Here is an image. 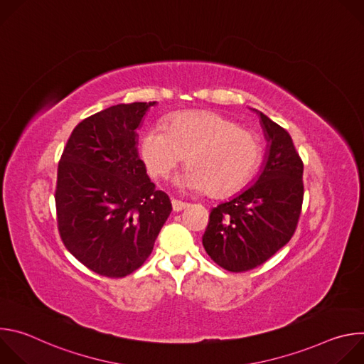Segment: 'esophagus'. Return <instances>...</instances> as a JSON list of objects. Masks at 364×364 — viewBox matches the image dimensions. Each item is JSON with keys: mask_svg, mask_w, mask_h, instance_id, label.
<instances>
[{"mask_svg": "<svg viewBox=\"0 0 364 364\" xmlns=\"http://www.w3.org/2000/svg\"><path fill=\"white\" fill-rule=\"evenodd\" d=\"M171 204H173V210H174V212H181V210H184L186 207L188 205V203L181 201V200H177V198H173V200H171Z\"/></svg>", "mask_w": 364, "mask_h": 364, "instance_id": "1", "label": "esophagus"}]
</instances>
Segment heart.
I'll use <instances>...</instances> for the list:
<instances>
[{
    "mask_svg": "<svg viewBox=\"0 0 364 364\" xmlns=\"http://www.w3.org/2000/svg\"><path fill=\"white\" fill-rule=\"evenodd\" d=\"M139 149L154 178H168L187 155L190 167L177 178V186L198 193L210 190L213 196L242 188L261 163L257 136L213 111L177 114L168 128L148 127Z\"/></svg>",
    "mask_w": 364,
    "mask_h": 364,
    "instance_id": "b5f03b06",
    "label": "heart"
}]
</instances>
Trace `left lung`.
I'll return each mask as SVG.
<instances>
[{"label": "left lung", "mask_w": 364, "mask_h": 364, "mask_svg": "<svg viewBox=\"0 0 364 364\" xmlns=\"http://www.w3.org/2000/svg\"><path fill=\"white\" fill-rule=\"evenodd\" d=\"M253 111L268 141L264 170L247 190L212 209L203 235L207 255L230 272L262 265L291 240L304 198V164L291 135Z\"/></svg>", "instance_id": "left-lung-1"}]
</instances>
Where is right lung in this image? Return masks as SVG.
<instances>
[{"instance_id":"right-lung-1","label":"right lung","mask_w":364,"mask_h":364,"mask_svg":"<svg viewBox=\"0 0 364 364\" xmlns=\"http://www.w3.org/2000/svg\"><path fill=\"white\" fill-rule=\"evenodd\" d=\"M155 102L121 103L76 125L58 168V229L87 269L124 278L151 255L170 216L136 149V128Z\"/></svg>"}]
</instances>
